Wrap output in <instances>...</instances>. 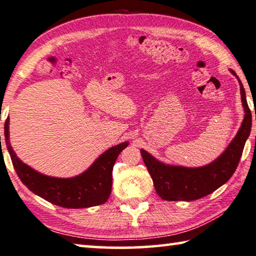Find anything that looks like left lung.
<instances>
[{
    "label": "left lung",
    "mask_w": 256,
    "mask_h": 256,
    "mask_svg": "<svg viewBox=\"0 0 256 256\" xmlns=\"http://www.w3.org/2000/svg\"><path fill=\"white\" fill-rule=\"evenodd\" d=\"M230 72L237 77L240 85V96L245 117L236 136L220 157L216 158L213 163L202 168H184V166L166 165L157 160L146 150L141 149L144 163L147 166L148 172L152 176L156 192L162 200L168 202L200 200L224 184L236 171L245 142L250 133L252 114L247 104L242 80L232 70H230Z\"/></svg>",
    "instance_id": "8db88e82"
}]
</instances>
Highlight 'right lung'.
I'll use <instances>...</instances> for the list:
<instances>
[{
    "mask_svg": "<svg viewBox=\"0 0 256 256\" xmlns=\"http://www.w3.org/2000/svg\"><path fill=\"white\" fill-rule=\"evenodd\" d=\"M4 136L12 164L22 184L43 200L66 208H86L108 200L112 192L114 164L122 150L128 146V142L114 146L82 174L62 179L40 174L19 160L9 142V118L4 124Z\"/></svg>",
    "mask_w": 256,
    "mask_h": 256,
    "instance_id": "1",
    "label": "right lung"
}]
</instances>
